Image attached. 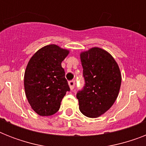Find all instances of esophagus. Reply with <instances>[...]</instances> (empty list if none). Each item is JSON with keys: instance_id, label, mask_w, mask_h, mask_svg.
Instances as JSON below:
<instances>
[{"instance_id": "1", "label": "esophagus", "mask_w": 146, "mask_h": 146, "mask_svg": "<svg viewBox=\"0 0 146 146\" xmlns=\"http://www.w3.org/2000/svg\"><path fill=\"white\" fill-rule=\"evenodd\" d=\"M76 82L74 80H70V81H69V86H70V88L71 90H73L74 89V86H75Z\"/></svg>"}]
</instances>
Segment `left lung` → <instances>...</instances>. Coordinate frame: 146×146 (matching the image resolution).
Segmentation results:
<instances>
[{
	"mask_svg": "<svg viewBox=\"0 0 146 146\" xmlns=\"http://www.w3.org/2000/svg\"><path fill=\"white\" fill-rule=\"evenodd\" d=\"M80 57L85 84L76 93L80 110L88 117H97L109 110L117 98L120 69L113 57L102 48H91Z\"/></svg>",
	"mask_w": 146,
	"mask_h": 146,
	"instance_id": "8db88e82",
	"label": "left lung"
}]
</instances>
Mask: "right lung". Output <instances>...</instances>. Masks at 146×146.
<instances>
[{"mask_svg": "<svg viewBox=\"0 0 146 146\" xmlns=\"http://www.w3.org/2000/svg\"><path fill=\"white\" fill-rule=\"evenodd\" d=\"M69 51L55 44L43 47L33 55L24 76L26 96L32 108L41 116H50L70 91L61 62Z\"/></svg>", "mask_w": 146, "mask_h": 146, "instance_id": "add662e5", "label": "right lung"}]
</instances>
